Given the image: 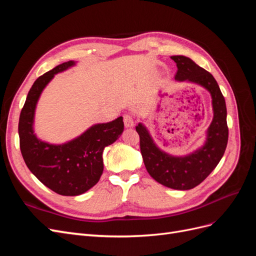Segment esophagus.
Returning <instances> with one entry per match:
<instances>
[{"label":"esophagus","instance_id":"1","mask_svg":"<svg viewBox=\"0 0 256 256\" xmlns=\"http://www.w3.org/2000/svg\"><path fill=\"white\" fill-rule=\"evenodd\" d=\"M124 124H125V127H127V128L134 127V122L132 116H131V115H128V114L124 115Z\"/></svg>","mask_w":256,"mask_h":256}]
</instances>
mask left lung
<instances>
[{
  "instance_id": "8db88e82",
  "label": "left lung",
  "mask_w": 256,
  "mask_h": 256,
  "mask_svg": "<svg viewBox=\"0 0 256 256\" xmlns=\"http://www.w3.org/2000/svg\"><path fill=\"white\" fill-rule=\"evenodd\" d=\"M175 80L196 83L212 95L214 118L207 129L205 144L190 154L174 157L161 150L154 144L143 124L136 127L140 136V148L147 172L159 184L175 190L196 187L218 166L226 152L228 140L226 100L212 74L196 65L189 58L174 56Z\"/></svg>"
}]
</instances>
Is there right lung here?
I'll return each instance as SVG.
<instances>
[{"instance_id":"obj_1","label":"right lung","mask_w":256,"mask_h":256,"mask_svg":"<svg viewBox=\"0 0 256 256\" xmlns=\"http://www.w3.org/2000/svg\"><path fill=\"white\" fill-rule=\"evenodd\" d=\"M76 63L66 62L40 76L30 88L19 118L20 150L26 164L38 180L58 194L80 196L98 182L104 172L102 152L124 131L122 118L97 124L80 136L64 144L54 145L40 140L33 122L38 99L54 74Z\"/></svg>"}]
</instances>
